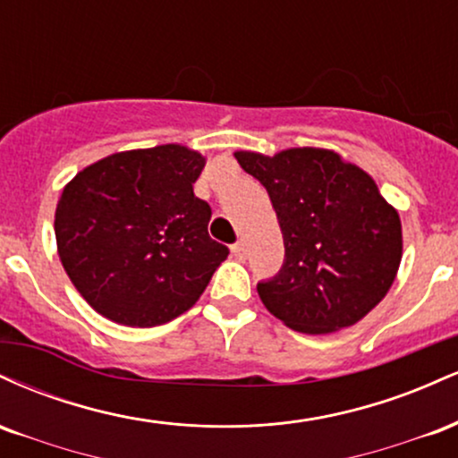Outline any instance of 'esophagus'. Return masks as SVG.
I'll list each match as a JSON object with an SVG mask.
<instances>
[{"mask_svg":"<svg viewBox=\"0 0 458 458\" xmlns=\"http://www.w3.org/2000/svg\"><path fill=\"white\" fill-rule=\"evenodd\" d=\"M233 256L236 260H245L247 259V243H245V241H239V243L233 245Z\"/></svg>","mask_w":458,"mask_h":458,"instance_id":"obj_1","label":"esophagus"}]
</instances>
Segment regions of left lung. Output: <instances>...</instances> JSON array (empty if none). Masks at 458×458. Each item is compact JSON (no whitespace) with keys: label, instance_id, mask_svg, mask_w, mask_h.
Returning a JSON list of instances; mask_svg holds the SVG:
<instances>
[{"label":"left lung","instance_id":"obj_1","mask_svg":"<svg viewBox=\"0 0 458 458\" xmlns=\"http://www.w3.org/2000/svg\"><path fill=\"white\" fill-rule=\"evenodd\" d=\"M234 157L265 185L286 250L280 273L259 284L265 308L312 335L364 318L387 295L403 259L401 217L375 178L312 146Z\"/></svg>","mask_w":458,"mask_h":458}]
</instances>
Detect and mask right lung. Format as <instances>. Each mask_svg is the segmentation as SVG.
I'll return each mask as SVG.
<instances>
[{
  "instance_id": "obj_1",
  "label": "right lung",
  "mask_w": 458,
  "mask_h": 458,
  "mask_svg": "<svg viewBox=\"0 0 458 458\" xmlns=\"http://www.w3.org/2000/svg\"><path fill=\"white\" fill-rule=\"evenodd\" d=\"M204 163L181 144L114 152L64 187L57 254L101 317L127 327L170 323L228 259V247L208 236L211 207L193 196Z\"/></svg>"
}]
</instances>
